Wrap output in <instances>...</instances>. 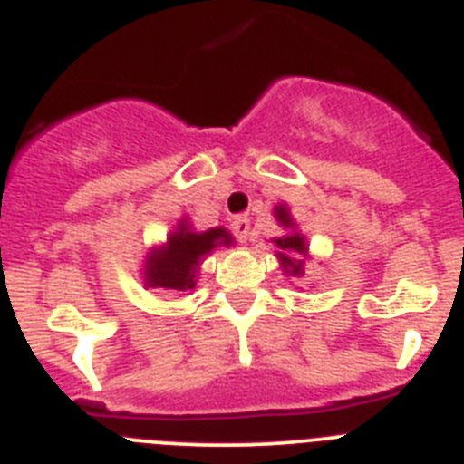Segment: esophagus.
Returning <instances> with one entry per match:
<instances>
[{"label": "esophagus", "instance_id": "esophagus-1", "mask_svg": "<svg viewBox=\"0 0 464 464\" xmlns=\"http://www.w3.org/2000/svg\"><path fill=\"white\" fill-rule=\"evenodd\" d=\"M232 232H235L237 241L246 244L248 237H251V220L246 218V216H239V218L232 220Z\"/></svg>", "mask_w": 464, "mask_h": 464}]
</instances>
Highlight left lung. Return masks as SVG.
I'll list each match as a JSON object with an SVG mask.
<instances>
[{
  "label": "left lung",
  "instance_id": "obj_1",
  "mask_svg": "<svg viewBox=\"0 0 464 464\" xmlns=\"http://www.w3.org/2000/svg\"><path fill=\"white\" fill-rule=\"evenodd\" d=\"M274 216H276L278 225L285 229V235L274 237L272 244L276 246V257L281 262V269L285 276L302 278L304 276V262L309 260V244H306V237L297 229L293 213H290L288 204H278L274 208Z\"/></svg>",
  "mask_w": 464,
  "mask_h": 464
}]
</instances>
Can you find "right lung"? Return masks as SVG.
<instances>
[{"mask_svg":"<svg viewBox=\"0 0 464 464\" xmlns=\"http://www.w3.org/2000/svg\"><path fill=\"white\" fill-rule=\"evenodd\" d=\"M220 246H235L227 229L211 227L197 232L188 216H183L165 241L149 248L141 265V283L146 288H160L171 295L195 290L204 257Z\"/></svg>","mask_w":464,"mask_h":464,"instance_id":"1","label":"right lung"}]
</instances>
